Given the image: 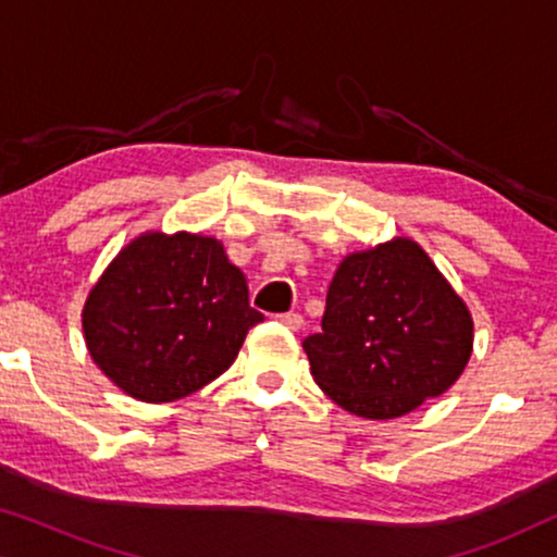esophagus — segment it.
Returning a JSON list of instances; mask_svg holds the SVG:
<instances>
[{
	"mask_svg": "<svg viewBox=\"0 0 557 557\" xmlns=\"http://www.w3.org/2000/svg\"><path fill=\"white\" fill-rule=\"evenodd\" d=\"M276 322H278V324H284L286 330L299 332V330H301V324H304V317L299 314V311H288V314H278V317H276Z\"/></svg>",
	"mask_w": 557,
	"mask_h": 557,
	"instance_id": "1",
	"label": "esophagus"
}]
</instances>
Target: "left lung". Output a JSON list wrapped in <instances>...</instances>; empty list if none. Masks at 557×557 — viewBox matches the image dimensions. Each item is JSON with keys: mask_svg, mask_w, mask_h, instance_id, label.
I'll list each match as a JSON object with an SVG mask.
<instances>
[{"mask_svg": "<svg viewBox=\"0 0 557 557\" xmlns=\"http://www.w3.org/2000/svg\"><path fill=\"white\" fill-rule=\"evenodd\" d=\"M474 345L471 314L418 243L347 256L322 332L304 339L311 375L349 413L387 421L446 393Z\"/></svg>", "mask_w": 557, "mask_h": 557, "instance_id": "obj_1", "label": "left lung"}]
</instances>
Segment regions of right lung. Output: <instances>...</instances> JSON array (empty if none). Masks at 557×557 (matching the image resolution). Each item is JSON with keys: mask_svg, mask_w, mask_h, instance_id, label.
I'll return each instance as SVG.
<instances>
[{"mask_svg": "<svg viewBox=\"0 0 557 557\" xmlns=\"http://www.w3.org/2000/svg\"><path fill=\"white\" fill-rule=\"evenodd\" d=\"M258 322L243 271L215 238L189 233L128 243L83 309L94 362L144 403L185 398L223 375Z\"/></svg>", "mask_w": 557, "mask_h": 557, "instance_id": "right-lung-1", "label": "right lung"}]
</instances>
